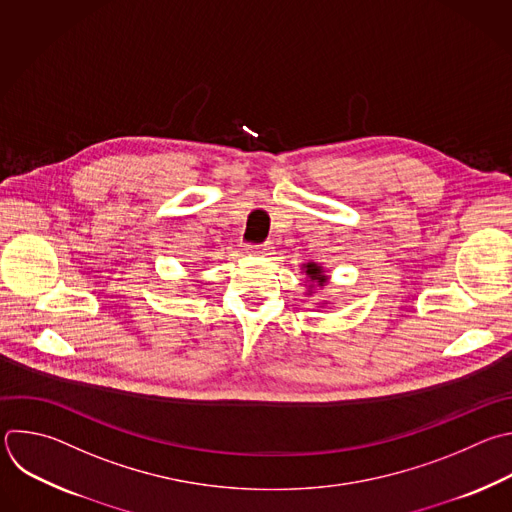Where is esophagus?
Returning a JSON list of instances; mask_svg holds the SVG:
<instances>
[{
    "instance_id": "1",
    "label": "esophagus",
    "mask_w": 512,
    "mask_h": 512,
    "mask_svg": "<svg viewBox=\"0 0 512 512\" xmlns=\"http://www.w3.org/2000/svg\"><path fill=\"white\" fill-rule=\"evenodd\" d=\"M271 249H273L271 243H265V245H249V247L245 249V253H247V255H271Z\"/></svg>"
}]
</instances>
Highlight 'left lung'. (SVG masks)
Masks as SVG:
<instances>
[{"label": "left lung", "instance_id": "8db88e82", "mask_svg": "<svg viewBox=\"0 0 512 512\" xmlns=\"http://www.w3.org/2000/svg\"><path fill=\"white\" fill-rule=\"evenodd\" d=\"M301 271L305 273V277H307V281H309L307 295H311V293H313V287H315V285H317V287H323V285H327V281H329V277H327L325 269H323L321 265L313 263V261L303 263V265H301ZM321 307H323V305H321Z\"/></svg>", "mask_w": 512, "mask_h": 512}]
</instances>
